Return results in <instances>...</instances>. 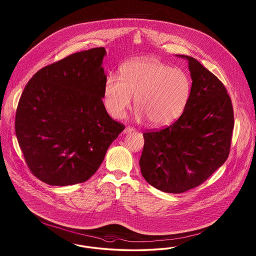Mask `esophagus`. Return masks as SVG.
<instances>
[{"label": "esophagus", "instance_id": "esophagus-1", "mask_svg": "<svg viewBox=\"0 0 256 256\" xmlns=\"http://www.w3.org/2000/svg\"><path fill=\"white\" fill-rule=\"evenodd\" d=\"M134 130H135V128H134L128 126V128H126L124 130V134H130V132H132Z\"/></svg>", "mask_w": 256, "mask_h": 256}]
</instances>
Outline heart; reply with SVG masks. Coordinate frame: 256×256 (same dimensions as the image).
<instances>
[{
    "mask_svg": "<svg viewBox=\"0 0 256 256\" xmlns=\"http://www.w3.org/2000/svg\"><path fill=\"white\" fill-rule=\"evenodd\" d=\"M190 94L188 74L154 58L126 63L120 78L110 74L104 86V106L113 118H122L135 97L136 118L146 116L156 126L176 120L185 110Z\"/></svg>",
    "mask_w": 256,
    "mask_h": 256,
    "instance_id": "heart-1",
    "label": "heart"
}]
</instances>
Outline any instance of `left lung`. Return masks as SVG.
<instances>
[{
	"label": "left lung",
	"mask_w": 256,
	"mask_h": 256,
	"mask_svg": "<svg viewBox=\"0 0 256 256\" xmlns=\"http://www.w3.org/2000/svg\"><path fill=\"white\" fill-rule=\"evenodd\" d=\"M191 94L182 116L170 126L143 134L139 160L146 182L180 194L204 182L228 158L234 115L232 98L219 78L192 56Z\"/></svg>",
	"instance_id": "8db88e82"
}]
</instances>
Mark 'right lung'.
I'll list each match as a JSON object with an SVG mask.
<instances>
[{"mask_svg":"<svg viewBox=\"0 0 256 256\" xmlns=\"http://www.w3.org/2000/svg\"><path fill=\"white\" fill-rule=\"evenodd\" d=\"M104 47L78 52L40 69L18 102L15 134L28 169L52 186L84 182L124 126L102 102Z\"/></svg>","mask_w":256,"mask_h":256,"instance_id":"obj_1","label":"right lung"}]
</instances>
